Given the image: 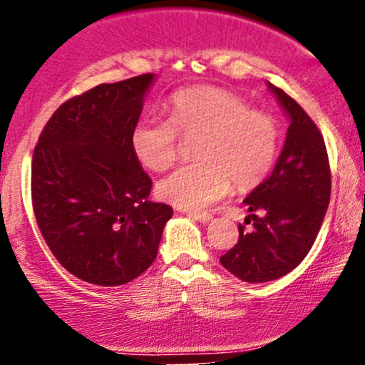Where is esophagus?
I'll return each mask as SVG.
<instances>
[{"label": "esophagus", "instance_id": "1", "mask_svg": "<svg viewBox=\"0 0 365 365\" xmlns=\"http://www.w3.org/2000/svg\"><path fill=\"white\" fill-rule=\"evenodd\" d=\"M188 216L194 217V220H197V221H200V223H209V221L212 220V215H209V212H197V211H194V212H188Z\"/></svg>", "mask_w": 365, "mask_h": 365}]
</instances>
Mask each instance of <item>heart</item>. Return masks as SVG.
I'll return each instance as SVG.
<instances>
[{"mask_svg": "<svg viewBox=\"0 0 365 365\" xmlns=\"http://www.w3.org/2000/svg\"><path fill=\"white\" fill-rule=\"evenodd\" d=\"M170 120L145 116L133 125L130 145L140 165L168 170L178 156V133L197 137V163L180 166L159 180L156 192L183 209L211 206L230 187L261 183L278 154L279 130L271 115L250 110L249 103L217 87H192L170 99Z\"/></svg>", "mask_w": 365, "mask_h": 365, "instance_id": "heart-1", "label": "heart"}]
</instances>
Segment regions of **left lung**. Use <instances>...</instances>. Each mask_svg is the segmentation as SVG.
<instances>
[{"mask_svg": "<svg viewBox=\"0 0 365 365\" xmlns=\"http://www.w3.org/2000/svg\"><path fill=\"white\" fill-rule=\"evenodd\" d=\"M290 118L287 139L273 173L244 200L252 232L238 225V242L220 261L242 282L264 283L295 269L319 233L331 195L324 139L300 104L267 83ZM255 212H261L257 217Z\"/></svg>", "mask_w": 365, "mask_h": 365, "instance_id": "obj_1", "label": "left lung"}]
</instances>
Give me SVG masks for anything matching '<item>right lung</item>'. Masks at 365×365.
I'll list each match as a JSON object with an SVG mask.
<instances>
[{
  "label": "right lung",
  "mask_w": 365,
  "mask_h": 365,
  "mask_svg": "<svg viewBox=\"0 0 365 365\" xmlns=\"http://www.w3.org/2000/svg\"><path fill=\"white\" fill-rule=\"evenodd\" d=\"M153 73L101 83L63 103L32 158V206L58 262L82 282L118 287L154 262L173 209L149 200L130 145Z\"/></svg>",
  "instance_id": "right-lung-1"
}]
</instances>
